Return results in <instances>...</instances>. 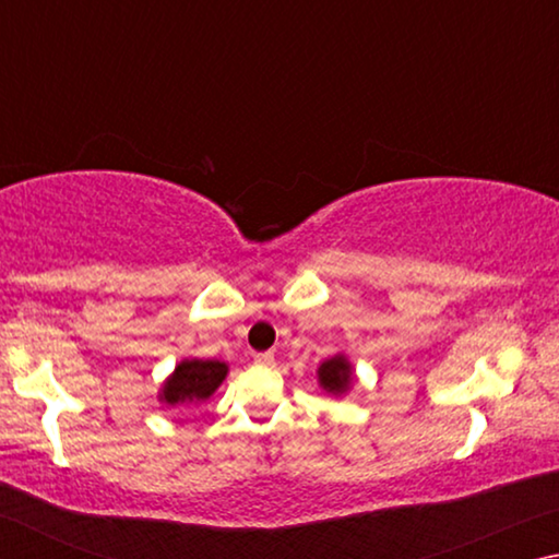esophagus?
<instances>
[{
	"mask_svg": "<svg viewBox=\"0 0 559 559\" xmlns=\"http://www.w3.org/2000/svg\"><path fill=\"white\" fill-rule=\"evenodd\" d=\"M253 362H257L259 367H271V365H276V357H273V353H259L257 357H253Z\"/></svg>",
	"mask_w": 559,
	"mask_h": 559,
	"instance_id": "esophagus-1",
	"label": "esophagus"
}]
</instances>
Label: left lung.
Instances as JSON below:
<instances>
[{
  "label": "left lung",
  "instance_id": "obj_1",
  "mask_svg": "<svg viewBox=\"0 0 559 559\" xmlns=\"http://www.w3.org/2000/svg\"><path fill=\"white\" fill-rule=\"evenodd\" d=\"M318 382L330 394H345L353 386V365L345 355H335L318 367Z\"/></svg>",
  "mask_w": 559,
  "mask_h": 559
}]
</instances>
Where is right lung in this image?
<instances>
[{"label": "right lung", "instance_id": "1", "mask_svg": "<svg viewBox=\"0 0 559 559\" xmlns=\"http://www.w3.org/2000/svg\"><path fill=\"white\" fill-rule=\"evenodd\" d=\"M226 372L229 367L219 359H182L159 390V400L169 406L206 402L219 390Z\"/></svg>", "mask_w": 559, "mask_h": 559}]
</instances>
